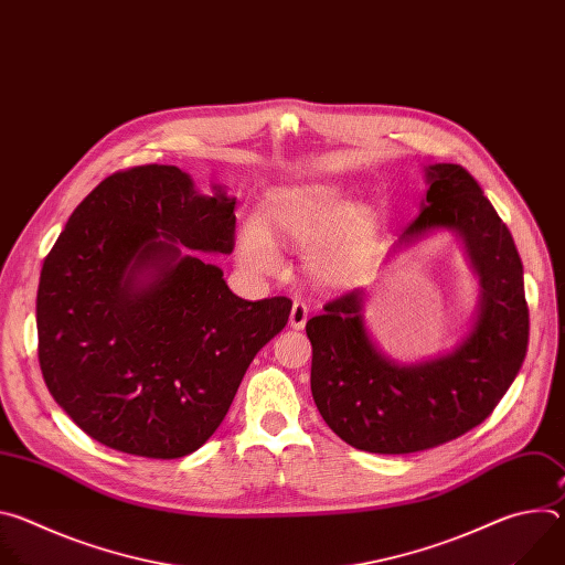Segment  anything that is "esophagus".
<instances>
[{"mask_svg": "<svg viewBox=\"0 0 565 565\" xmlns=\"http://www.w3.org/2000/svg\"><path fill=\"white\" fill-rule=\"evenodd\" d=\"M306 319H308V306L303 301H295L290 310V329L301 331L306 327Z\"/></svg>", "mask_w": 565, "mask_h": 565, "instance_id": "34e87169", "label": "esophagus"}]
</instances>
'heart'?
I'll return each mask as SVG.
<instances>
[{"instance_id": "obj_1", "label": "heart", "mask_w": 565, "mask_h": 565, "mask_svg": "<svg viewBox=\"0 0 565 565\" xmlns=\"http://www.w3.org/2000/svg\"><path fill=\"white\" fill-rule=\"evenodd\" d=\"M375 232L366 203H351L329 183H301L266 194L255 221L238 232V262L255 275L275 273L277 244L306 246L303 268L321 288L347 286Z\"/></svg>"}]
</instances>
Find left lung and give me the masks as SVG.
Listing matches in <instances>:
<instances>
[{
    "label": "left lung",
    "instance_id": "8db88e82",
    "mask_svg": "<svg viewBox=\"0 0 565 565\" xmlns=\"http://www.w3.org/2000/svg\"><path fill=\"white\" fill-rule=\"evenodd\" d=\"M425 172L420 214L393 255L434 230H454L480 281L471 331L445 355L397 364L364 329L360 288L306 321L315 405L344 443L371 454L425 451L467 434L494 412L527 351L523 264L508 225L465 168L436 163Z\"/></svg>",
    "mask_w": 565,
    "mask_h": 565
}]
</instances>
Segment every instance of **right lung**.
Masks as SVG:
<instances>
[{
    "mask_svg": "<svg viewBox=\"0 0 565 565\" xmlns=\"http://www.w3.org/2000/svg\"><path fill=\"white\" fill-rule=\"evenodd\" d=\"M234 203L221 185L199 194L174 166H140L68 216L40 275L38 358L94 440L163 460L196 451L286 327L288 297L241 299L196 255L234 250Z\"/></svg>",
    "mask_w": 565,
    "mask_h": 565,
    "instance_id": "right-lung-1",
    "label": "right lung"
}]
</instances>
